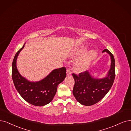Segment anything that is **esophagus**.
<instances>
[{"mask_svg": "<svg viewBox=\"0 0 131 131\" xmlns=\"http://www.w3.org/2000/svg\"><path fill=\"white\" fill-rule=\"evenodd\" d=\"M71 73H72V72H71V69H68L67 70L66 73H67V76H69V75H70L71 74Z\"/></svg>", "mask_w": 131, "mask_h": 131, "instance_id": "esophagus-1", "label": "esophagus"}]
</instances>
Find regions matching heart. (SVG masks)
Returning <instances> with one entry per match:
<instances>
[{"label": "heart", "mask_w": 131, "mask_h": 131, "mask_svg": "<svg viewBox=\"0 0 131 131\" xmlns=\"http://www.w3.org/2000/svg\"><path fill=\"white\" fill-rule=\"evenodd\" d=\"M86 50V47H81L75 51L74 54L79 56L83 54ZM96 53L94 50H91L86 54L81 57L77 60L75 66L77 69L79 71H84L87 69L91 61L96 57Z\"/></svg>", "instance_id": "heart-1"}]
</instances>
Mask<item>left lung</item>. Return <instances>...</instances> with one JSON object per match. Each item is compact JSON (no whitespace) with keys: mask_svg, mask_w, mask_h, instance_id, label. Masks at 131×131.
Masks as SVG:
<instances>
[{"mask_svg":"<svg viewBox=\"0 0 131 131\" xmlns=\"http://www.w3.org/2000/svg\"><path fill=\"white\" fill-rule=\"evenodd\" d=\"M103 52H107L111 59L110 69L105 78H94L88 71L78 75L72 74L75 81L73 94L76 100L83 105L91 106L99 102L108 93L113 84L115 76L113 55L107 49Z\"/></svg>","mask_w":131,"mask_h":131,"instance_id":"left-lung-1","label":"left lung"}]
</instances>
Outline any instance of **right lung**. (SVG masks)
Wrapping results in <instances>:
<instances>
[{"instance_id":"obj_1","label":"right lung","mask_w":131,"mask_h":131,"mask_svg":"<svg viewBox=\"0 0 131 131\" xmlns=\"http://www.w3.org/2000/svg\"><path fill=\"white\" fill-rule=\"evenodd\" d=\"M24 45L17 52L12 62V77L14 86L19 94L27 103L36 106L46 105L51 102L57 92L58 85L65 79L66 69L62 67L53 70L40 81H28L19 73L16 65L17 57Z\"/></svg>"}]
</instances>
